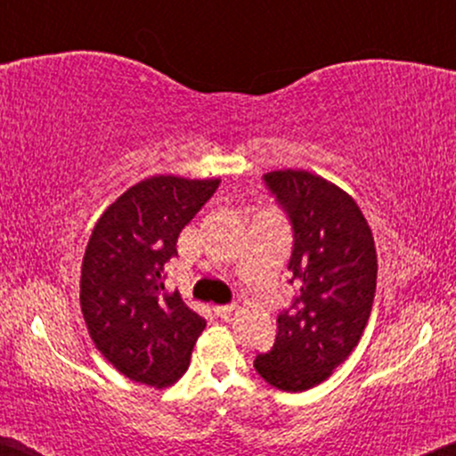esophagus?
Here are the masks:
<instances>
[{
    "label": "esophagus",
    "instance_id": "34e87169",
    "mask_svg": "<svg viewBox=\"0 0 456 456\" xmlns=\"http://www.w3.org/2000/svg\"><path fill=\"white\" fill-rule=\"evenodd\" d=\"M234 311V305H217V307H214V314L217 317H222V320H228L230 315H232Z\"/></svg>",
    "mask_w": 456,
    "mask_h": 456
}]
</instances>
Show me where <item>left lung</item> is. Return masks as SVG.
Masks as SVG:
<instances>
[{
	"label": "left lung",
	"instance_id": "left-lung-1",
	"mask_svg": "<svg viewBox=\"0 0 456 456\" xmlns=\"http://www.w3.org/2000/svg\"><path fill=\"white\" fill-rule=\"evenodd\" d=\"M265 186L289 216L295 301L278 315L272 351L255 370L273 388L322 384L359 345L376 297L378 255L351 195L305 170L267 172Z\"/></svg>",
	"mask_w": 456,
	"mask_h": 456
}]
</instances>
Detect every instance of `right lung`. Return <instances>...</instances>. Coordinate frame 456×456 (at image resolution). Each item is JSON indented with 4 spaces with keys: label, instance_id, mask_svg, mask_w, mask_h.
Masks as SVG:
<instances>
[{
    "label": "right lung",
    "instance_id": "obj_1",
    "mask_svg": "<svg viewBox=\"0 0 456 456\" xmlns=\"http://www.w3.org/2000/svg\"><path fill=\"white\" fill-rule=\"evenodd\" d=\"M217 186V178H145L93 228L80 272V309L95 346L134 382L166 388L189 370L205 320L178 290L166 289V264L178 255V234Z\"/></svg>",
    "mask_w": 456,
    "mask_h": 456
}]
</instances>
